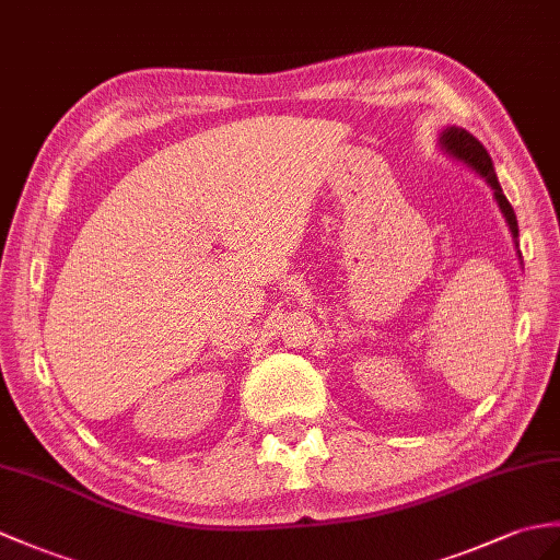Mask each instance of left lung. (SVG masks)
<instances>
[{"label": "left lung", "mask_w": 560, "mask_h": 560, "mask_svg": "<svg viewBox=\"0 0 560 560\" xmlns=\"http://www.w3.org/2000/svg\"><path fill=\"white\" fill-rule=\"evenodd\" d=\"M439 148L444 150L451 160H456L460 164H465L467 168H472V172L487 180V186L493 190V200H497L499 210L505 219V224H509L511 229V236H513V243H515V250H517V257L520 255V248H517V219H515V212L511 202L505 200V195L501 190V184L497 178V172H493V164H491V158L489 152L485 150L482 142H479L472 133H467L465 128L460 126H446L444 131L439 133Z\"/></svg>", "instance_id": "1"}]
</instances>
